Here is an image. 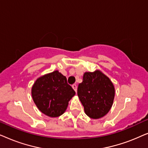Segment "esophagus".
<instances>
[{
	"mask_svg": "<svg viewBox=\"0 0 148 148\" xmlns=\"http://www.w3.org/2000/svg\"><path fill=\"white\" fill-rule=\"evenodd\" d=\"M72 88H73V89L75 91V92H77V86L76 84L72 85Z\"/></svg>",
	"mask_w": 148,
	"mask_h": 148,
	"instance_id": "obj_1",
	"label": "esophagus"
}]
</instances>
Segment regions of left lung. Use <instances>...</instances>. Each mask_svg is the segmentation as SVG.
Wrapping results in <instances>:
<instances>
[{
    "instance_id": "obj_1",
    "label": "left lung",
    "mask_w": 148,
    "mask_h": 148,
    "mask_svg": "<svg viewBox=\"0 0 148 148\" xmlns=\"http://www.w3.org/2000/svg\"><path fill=\"white\" fill-rule=\"evenodd\" d=\"M77 95L85 113L93 119L104 116L114 102L115 90L111 80L100 70L86 72L79 84Z\"/></svg>"
}]
</instances>
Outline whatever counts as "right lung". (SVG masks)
<instances>
[{
	"mask_svg": "<svg viewBox=\"0 0 148 148\" xmlns=\"http://www.w3.org/2000/svg\"><path fill=\"white\" fill-rule=\"evenodd\" d=\"M75 95L66 77L57 70L38 77L32 88V99L37 108L50 117L63 114Z\"/></svg>",
	"mask_w": 148,
	"mask_h": 148,
	"instance_id": "obj_1",
	"label": "right lung"
}]
</instances>
